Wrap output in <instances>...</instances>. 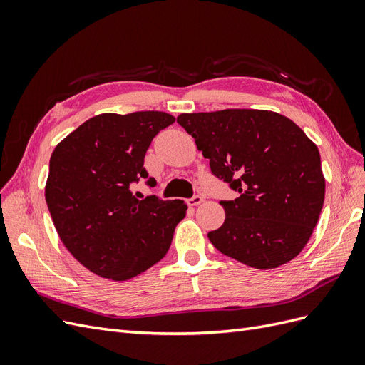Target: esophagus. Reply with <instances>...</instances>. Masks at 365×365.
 Listing matches in <instances>:
<instances>
[{"instance_id": "obj_1", "label": "esophagus", "mask_w": 365, "mask_h": 365, "mask_svg": "<svg viewBox=\"0 0 365 365\" xmlns=\"http://www.w3.org/2000/svg\"><path fill=\"white\" fill-rule=\"evenodd\" d=\"M202 201H204V197L200 196V195H196V196L192 197V200L187 201V204H189L190 207H196V205H200Z\"/></svg>"}]
</instances>
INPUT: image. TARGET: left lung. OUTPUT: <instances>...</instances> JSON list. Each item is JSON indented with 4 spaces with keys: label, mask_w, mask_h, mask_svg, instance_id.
<instances>
[{
    "label": "left lung",
    "mask_w": 365,
    "mask_h": 365,
    "mask_svg": "<svg viewBox=\"0 0 365 365\" xmlns=\"http://www.w3.org/2000/svg\"><path fill=\"white\" fill-rule=\"evenodd\" d=\"M217 178L239 192L220 201L222 227L208 239L225 256L274 269L306 247L324 204L326 180L315 143L292 120L267 109L181 114Z\"/></svg>",
    "instance_id": "obj_1"
}]
</instances>
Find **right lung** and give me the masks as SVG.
Returning a JSON list of instances; mask_svg holds the SVG:
<instances>
[{
    "instance_id": "right-lung-1",
    "label": "right lung",
    "mask_w": 365,
    "mask_h": 365,
    "mask_svg": "<svg viewBox=\"0 0 365 365\" xmlns=\"http://www.w3.org/2000/svg\"><path fill=\"white\" fill-rule=\"evenodd\" d=\"M173 121L161 111L98 114L51 153L46 201L53 224L73 257L103 279L125 282L158 263L185 216L181 200L138 201L130 192L148 178L150 141Z\"/></svg>"
}]
</instances>
